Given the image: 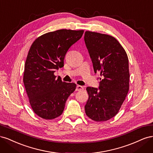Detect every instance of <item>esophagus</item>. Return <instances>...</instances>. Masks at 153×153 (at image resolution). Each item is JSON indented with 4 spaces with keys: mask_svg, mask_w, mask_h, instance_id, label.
I'll use <instances>...</instances> for the list:
<instances>
[{
    "mask_svg": "<svg viewBox=\"0 0 153 153\" xmlns=\"http://www.w3.org/2000/svg\"><path fill=\"white\" fill-rule=\"evenodd\" d=\"M82 90H84V87L81 86V85H78L76 86V91H82Z\"/></svg>",
    "mask_w": 153,
    "mask_h": 153,
    "instance_id": "obj_1",
    "label": "esophagus"
}]
</instances>
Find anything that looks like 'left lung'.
<instances>
[{
	"label": "left lung",
	"mask_w": 153,
	"mask_h": 153,
	"mask_svg": "<svg viewBox=\"0 0 153 153\" xmlns=\"http://www.w3.org/2000/svg\"><path fill=\"white\" fill-rule=\"evenodd\" d=\"M84 41L93 64L94 73L102 76L99 89L87 87L89 94L85 114L97 122L108 121L116 115L129 91L128 55L114 37L86 31Z\"/></svg>",
	"instance_id": "8db88e82"
}]
</instances>
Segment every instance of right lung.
I'll list each match as a JSON object with an SVG mask.
<instances>
[{"mask_svg":"<svg viewBox=\"0 0 153 153\" xmlns=\"http://www.w3.org/2000/svg\"><path fill=\"white\" fill-rule=\"evenodd\" d=\"M84 30L61 29L38 37L29 49L25 64L24 84L31 108L45 119L61 115L68 97L76 85L62 82L54 72L64 66L69 48L79 40Z\"/></svg>","mask_w":153,"mask_h":153,"instance_id":"1","label":"right lung"}]
</instances>
